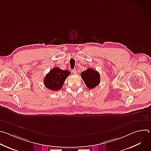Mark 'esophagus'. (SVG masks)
Returning <instances> with one entry per match:
<instances>
[{"label":"esophagus","instance_id":"obj_1","mask_svg":"<svg viewBox=\"0 0 151 151\" xmlns=\"http://www.w3.org/2000/svg\"><path fill=\"white\" fill-rule=\"evenodd\" d=\"M72 73H73V74H76V69L72 70Z\"/></svg>","mask_w":151,"mask_h":151}]
</instances>
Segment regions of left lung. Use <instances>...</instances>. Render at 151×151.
I'll return each mask as SVG.
<instances>
[{"label": "left lung", "mask_w": 151, "mask_h": 151, "mask_svg": "<svg viewBox=\"0 0 151 151\" xmlns=\"http://www.w3.org/2000/svg\"><path fill=\"white\" fill-rule=\"evenodd\" d=\"M81 76L86 86L89 89L96 88L100 83V73L91 68H88L81 73Z\"/></svg>", "instance_id": "left-lung-1"}]
</instances>
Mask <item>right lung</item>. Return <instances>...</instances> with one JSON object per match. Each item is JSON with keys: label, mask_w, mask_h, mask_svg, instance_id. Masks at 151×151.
<instances>
[{"label": "right lung", "mask_w": 151, "mask_h": 151, "mask_svg": "<svg viewBox=\"0 0 151 151\" xmlns=\"http://www.w3.org/2000/svg\"><path fill=\"white\" fill-rule=\"evenodd\" d=\"M70 75V72L67 70H61L58 68H53L44 78L45 86L52 91L60 90L63 87L66 79Z\"/></svg>", "instance_id": "add662e5"}]
</instances>
